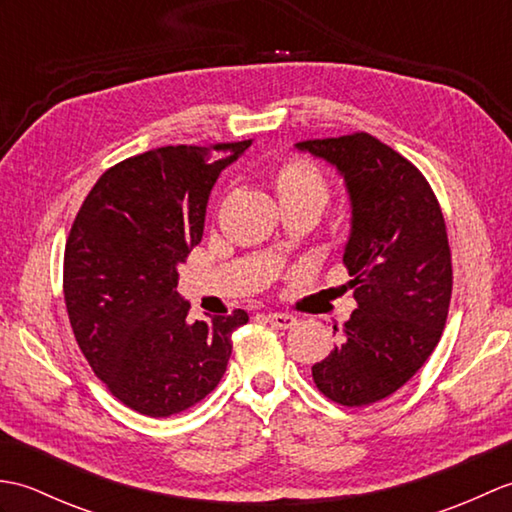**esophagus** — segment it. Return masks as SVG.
I'll return each instance as SVG.
<instances>
[{
  "mask_svg": "<svg viewBox=\"0 0 512 512\" xmlns=\"http://www.w3.org/2000/svg\"><path fill=\"white\" fill-rule=\"evenodd\" d=\"M266 321L273 325V328H277V330H288V328H292V325L297 323V319L292 317V314H286V312H268L266 314Z\"/></svg>",
  "mask_w": 512,
  "mask_h": 512,
  "instance_id": "esophagus-1",
  "label": "esophagus"
}]
</instances>
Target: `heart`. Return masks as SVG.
<instances>
[{
    "label": "heart",
    "mask_w": 512,
    "mask_h": 512,
    "mask_svg": "<svg viewBox=\"0 0 512 512\" xmlns=\"http://www.w3.org/2000/svg\"><path fill=\"white\" fill-rule=\"evenodd\" d=\"M277 191L281 195V202L292 200H310L317 202L321 209L328 202L330 187L323 173L308 160H288L286 165L277 169Z\"/></svg>",
    "instance_id": "1"
}]
</instances>
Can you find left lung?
I'll use <instances>...</instances> for the list:
<instances>
[{"mask_svg": "<svg viewBox=\"0 0 512 512\" xmlns=\"http://www.w3.org/2000/svg\"><path fill=\"white\" fill-rule=\"evenodd\" d=\"M332 165L350 198L343 262L358 308L339 345L312 365L319 391L345 407L387 398L436 350L451 301V250L422 173L365 132L295 145Z\"/></svg>", "mask_w": 512, "mask_h": 512, "instance_id": "1", "label": "left lung"}]
</instances>
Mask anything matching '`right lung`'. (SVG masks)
Listing matches in <instances>:
<instances>
[{
	"mask_svg": "<svg viewBox=\"0 0 512 512\" xmlns=\"http://www.w3.org/2000/svg\"><path fill=\"white\" fill-rule=\"evenodd\" d=\"M253 140L158 147L107 169L72 224L65 308L83 356L143 416L193 407L220 383L244 310L191 321L178 266L204 233L217 176Z\"/></svg>",
	"mask_w": 512,
	"mask_h": 512,
	"instance_id": "add662e5",
	"label": "right lung"
}]
</instances>
